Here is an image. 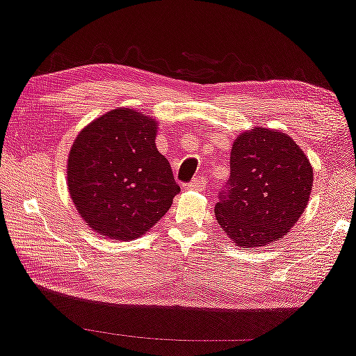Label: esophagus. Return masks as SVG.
Listing matches in <instances>:
<instances>
[{"instance_id": "obj_1", "label": "esophagus", "mask_w": 356, "mask_h": 356, "mask_svg": "<svg viewBox=\"0 0 356 356\" xmlns=\"http://www.w3.org/2000/svg\"><path fill=\"white\" fill-rule=\"evenodd\" d=\"M205 186H207V179L205 177H197V179H193L191 184H188L187 188H188V191L200 192V191H205Z\"/></svg>"}]
</instances>
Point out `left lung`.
<instances>
[{
  "mask_svg": "<svg viewBox=\"0 0 356 356\" xmlns=\"http://www.w3.org/2000/svg\"><path fill=\"white\" fill-rule=\"evenodd\" d=\"M312 165L286 134L254 127L234 140L231 175L215 205L218 225L238 248L283 238L305 213Z\"/></svg>",
  "mask_w": 356,
  "mask_h": 356,
  "instance_id": "obj_1",
  "label": "left lung"
}]
</instances>
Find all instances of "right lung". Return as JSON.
Returning <instances> with one entry per match:
<instances>
[{"label": "right lung", "mask_w": 356, "mask_h": 356, "mask_svg": "<svg viewBox=\"0 0 356 356\" xmlns=\"http://www.w3.org/2000/svg\"><path fill=\"white\" fill-rule=\"evenodd\" d=\"M158 123L118 107L79 131L66 165L68 192L92 231L115 241L146 234L172 205L181 187L156 148Z\"/></svg>", "instance_id": "1"}]
</instances>
